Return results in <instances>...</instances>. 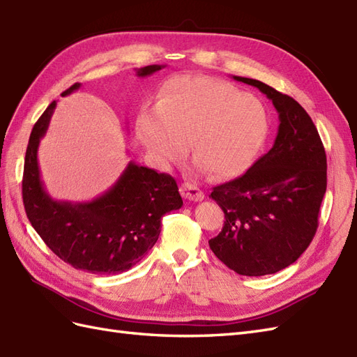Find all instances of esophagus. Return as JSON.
<instances>
[{
  "label": "esophagus",
  "mask_w": 357,
  "mask_h": 357,
  "mask_svg": "<svg viewBox=\"0 0 357 357\" xmlns=\"http://www.w3.org/2000/svg\"><path fill=\"white\" fill-rule=\"evenodd\" d=\"M180 192L186 199H189V202H202V199L204 198L203 190L199 189L197 185L189 183V181H186V183L180 186Z\"/></svg>",
  "instance_id": "esophagus-1"
}]
</instances>
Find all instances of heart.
Wrapping results in <instances>:
<instances>
[{
	"label": "heart",
	"mask_w": 357,
	"mask_h": 357,
	"mask_svg": "<svg viewBox=\"0 0 357 357\" xmlns=\"http://www.w3.org/2000/svg\"><path fill=\"white\" fill-rule=\"evenodd\" d=\"M265 109L234 86L199 75H176L163 84L155 109H144L136 135L160 165L189 150L212 176L244 172L266 136Z\"/></svg>",
	"instance_id": "heart-1"
}]
</instances>
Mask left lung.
I'll return each mask as SVG.
<instances>
[{"instance_id":"obj_1","label":"left lung","mask_w":357,"mask_h":357,"mask_svg":"<svg viewBox=\"0 0 357 357\" xmlns=\"http://www.w3.org/2000/svg\"><path fill=\"white\" fill-rule=\"evenodd\" d=\"M233 78L265 93L280 126L271 150L208 195L225 216L208 247L241 275L274 274L294 264L315 236L327 158L314 121L292 97L253 78Z\"/></svg>"}]
</instances>
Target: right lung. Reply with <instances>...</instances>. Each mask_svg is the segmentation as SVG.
Wrapping results in <instances>:
<instances>
[{
    "label": "right lung",
    "instance_id": "1",
    "mask_svg": "<svg viewBox=\"0 0 357 357\" xmlns=\"http://www.w3.org/2000/svg\"><path fill=\"white\" fill-rule=\"evenodd\" d=\"M137 69L146 77L162 69ZM80 88L74 83L62 97ZM53 101L34 124L24 162L22 199L27 218L47 247L63 262L92 274H119L135 266L158 241L162 216L183 206L177 181L130 162L107 192L89 203L56 202L40 180L38 146L45 135Z\"/></svg>",
    "mask_w": 357,
    "mask_h": 357
}]
</instances>
